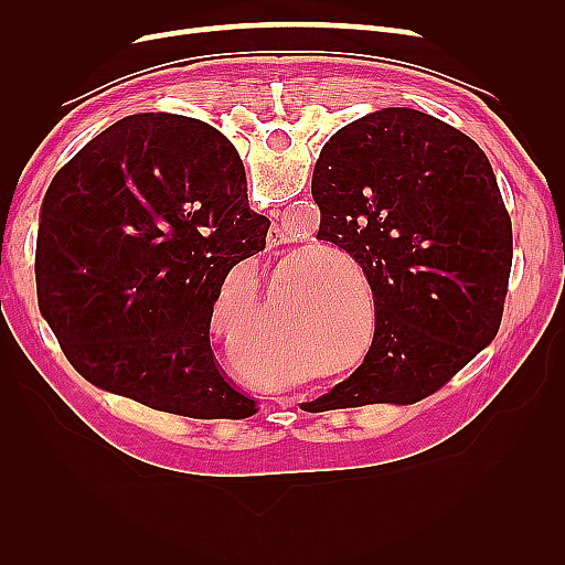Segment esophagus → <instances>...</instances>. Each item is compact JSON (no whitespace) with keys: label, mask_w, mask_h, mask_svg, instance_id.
Returning <instances> with one entry per match:
<instances>
[{"label":"esophagus","mask_w":565,"mask_h":565,"mask_svg":"<svg viewBox=\"0 0 565 565\" xmlns=\"http://www.w3.org/2000/svg\"><path fill=\"white\" fill-rule=\"evenodd\" d=\"M282 243H287V233L278 226H273L268 231V247H280ZM282 407H285V403H282Z\"/></svg>","instance_id":"esophagus-1"}]
</instances>
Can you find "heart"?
<instances>
[{
	"label": "heart",
	"mask_w": 565,
	"mask_h": 565,
	"mask_svg": "<svg viewBox=\"0 0 565 565\" xmlns=\"http://www.w3.org/2000/svg\"><path fill=\"white\" fill-rule=\"evenodd\" d=\"M330 259L337 262H347V256L341 254H330ZM349 266H353V262H347ZM349 278L341 273V268L337 266H324L318 268L316 278H311V289L309 297H313V303L318 306L320 311V337L316 341H306L301 347L306 358L313 367H318L320 377H332V374H347L353 372L355 367H361L365 355H358L353 361H347L351 349H341L337 347L334 341V330L330 328L332 322H337V311L344 306V287H347ZM249 367L256 374V377L270 382L278 377H292V374L301 372V365L295 361H270V358H256L249 355Z\"/></svg>",
	"instance_id": "obj_1"
}]
</instances>
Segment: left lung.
<instances>
[{"label": "left lung", "instance_id": "1", "mask_svg": "<svg viewBox=\"0 0 565 565\" xmlns=\"http://www.w3.org/2000/svg\"><path fill=\"white\" fill-rule=\"evenodd\" d=\"M311 193L318 241L349 252L374 295L363 365L313 403L431 396L502 322L514 243L486 152L431 115L382 108L322 146Z\"/></svg>", "mask_w": 565, "mask_h": 565}]
</instances>
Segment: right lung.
I'll return each instance as SVG.
<instances>
[{
    "instance_id": "add662e5",
    "label": "right lung",
    "mask_w": 565,
    "mask_h": 565,
    "mask_svg": "<svg viewBox=\"0 0 565 565\" xmlns=\"http://www.w3.org/2000/svg\"><path fill=\"white\" fill-rule=\"evenodd\" d=\"M245 167L218 129L119 119L58 169L42 202L38 299L71 365L160 413H254L221 372L210 322L228 270L266 247Z\"/></svg>"
}]
</instances>
